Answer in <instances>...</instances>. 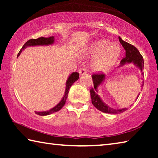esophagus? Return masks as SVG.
I'll return each mask as SVG.
<instances>
[{"mask_svg": "<svg viewBox=\"0 0 158 158\" xmlns=\"http://www.w3.org/2000/svg\"><path fill=\"white\" fill-rule=\"evenodd\" d=\"M79 73L81 74V75L85 74V73H86V69H85V68H81L79 69Z\"/></svg>", "mask_w": 158, "mask_h": 158, "instance_id": "34e87169", "label": "esophagus"}]
</instances>
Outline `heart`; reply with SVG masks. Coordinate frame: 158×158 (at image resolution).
<instances>
[{
	"label": "heart",
	"instance_id": "b5f03b06",
	"mask_svg": "<svg viewBox=\"0 0 158 158\" xmlns=\"http://www.w3.org/2000/svg\"><path fill=\"white\" fill-rule=\"evenodd\" d=\"M85 52L96 56L93 62V68L98 71H104L116 63L121 55V48L108 40L100 39L90 44Z\"/></svg>",
	"mask_w": 158,
	"mask_h": 158
}]
</instances>
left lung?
<instances>
[{
    "mask_svg": "<svg viewBox=\"0 0 158 158\" xmlns=\"http://www.w3.org/2000/svg\"><path fill=\"white\" fill-rule=\"evenodd\" d=\"M119 41L122 44V46L125 50V57L123 58L121 61V65H123L124 64L133 63L135 65H137L139 68L140 69L141 73H143V65H144V61L143 59L142 56L139 52V50L136 48L135 46L130 44L127 42L123 40L121 37H118ZM105 75L103 73H96L93 74L92 75V79L93 81V85L94 88H92L90 90V98H91L92 104L95 108H97L98 110L104 112V113H108V114H120L123 113L125 111L127 110V108L121 109H114L110 108L109 106L105 104L101 100L100 96L98 95V87L100 85L102 81L105 79ZM141 85V87H142ZM139 95L137 96V98Z\"/></svg>",
    "mask_w": 158,
    "mask_h": 158,
    "instance_id": "8db88e82",
    "label": "left lung"
}]
</instances>
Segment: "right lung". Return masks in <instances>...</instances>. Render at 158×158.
<instances>
[{
  "instance_id": "obj_1",
  "label": "right lung",
  "mask_w": 158,
  "mask_h": 158,
  "mask_svg": "<svg viewBox=\"0 0 158 158\" xmlns=\"http://www.w3.org/2000/svg\"><path fill=\"white\" fill-rule=\"evenodd\" d=\"M54 42V37H39L37 39H31L28 40L26 43L23 44V46L21 48V50L19 52L17 56L20 55L23 50H24L26 47H30V46H37V45H49V44H52ZM79 77V74L78 73H73L70 75H69V78L66 81V88H65V95L62 98V100H60L59 103L56 106H55L54 107L51 109L50 110L47 111H35V114L37 115H40V116H47V115L52 114L54 112H56L60 110L61 109L63 108V106L65 105L66 99L68 98V95L69 90V88L71 87V85H73L74 82H75L77 80H78Z\"/></svg>"
}]
</instances>
